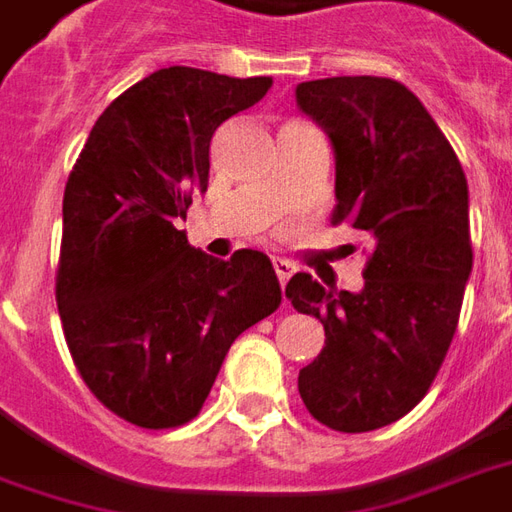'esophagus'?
Wrapping results in <instances>:
<instances>
[{
    "label": "esophagus",
    "mask_w": 512,
    "mask_h": 512,
    "mask_svg": "<svg viewBox=\"0 0 512 512\" xmlns=\"http://www.w3.org/2000/svg\"><path fill=\"white\" fill-rule=\"evenodd\" d=\"M274 271H277L280 285H285V282L291 280V274L296 271V266H293L291 260H285V257H274Z\"/></svg>",
    "instance_id": "esophagus-1"
}]
</instances>
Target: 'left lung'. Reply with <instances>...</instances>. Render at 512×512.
Segmentation results:
<instances>
[{
	"instance_id": "left-lung-1",
	"label": "left lung",
	"mask_w": 512,
	"mask_h": 512,
	"mask_svg": "<svg viewBox=\"0 0 512 512\" xmlns=\"http://www.w3.org/2000/svg\"><path fill=\"white\" fill-rule=\"evenodd\" d=\"M296 102L335 149L332 219L374 238L363 291H332L307 271L285 285L288 302L327 335L299 371V393L330 430H380L424 399L455 338L474 260L466 174L402 82L310 80Z\"/></svg>"
}]
</instances>
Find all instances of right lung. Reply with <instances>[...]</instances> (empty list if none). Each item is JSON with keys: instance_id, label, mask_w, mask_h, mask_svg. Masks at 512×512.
<instances>
[{"instance_id": "add662e5", "label": "right lung", "mask_w": 512, "mask_h": 512, "mask_svg": "<svg viewBox=\"0 0 512 512\" xmlns=\"http://www.w3.org/2000/svg\"><path fill=\"white\" fill-rule=\"evenodd\" d=\"M271 77L171 66L105 107L63 194L55 296L82 382L124 421L199 416L232 341L280 307L263 252L202 255L177 219L205 194L210 141Z\"/></svg>"}]
</instances>
